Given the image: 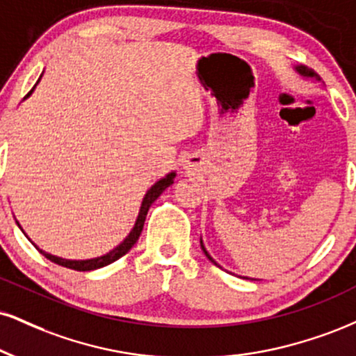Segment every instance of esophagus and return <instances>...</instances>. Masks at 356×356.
Masks as SVG:
<instances>
[{"instance_id":"obj_1","label":"esophagus","mask_w":356,"mask_h":356,"mask_svg":"<svg viewBox=\"0 0 356 356\" xmlns=\"http://www.w3.org/2000/svg\"><path fill=\"white\" fill-rule=\"evenodd\" d=\"M195 164H194V159H187V161H184V167H186V169H192V167H194Z\"/></svg>"}]
</instances>
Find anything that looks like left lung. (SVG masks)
<instances>
[{"label":"left lung","instance_id":"8db88e82","mask_svg":"<svg viewBox=\"0 0 356 356\" xmlns=\"http://www.w3.org/2000/svg\"><path fill=\"white\" fill-rule=\"evenodd\" d=\"M293 70H295V72H297V74H298V76H302V78H305V79H312V81H318V83H320V81H322V79H320V76H318V74H316V72H315L314 70H310V67L303 66V64H298V66H293ZM200 247H202L204 254H205V255H207V259H209V260H211V262H213V264H216V265H219V264H217V262H216V260H213V259H212V257H211V254H209V252H207V248H205V245H204V242H202V238H200ZM219 267H220V265H219ZM243 278H247V277H243ZM252 280H255V278H252Z\"/></svg>","mask_w":356,"mask_h":356}]
</instances>
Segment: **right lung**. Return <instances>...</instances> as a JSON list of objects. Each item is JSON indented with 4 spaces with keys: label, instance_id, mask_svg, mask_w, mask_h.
Listing matches in <instances>:
<instances>
[{
    "label": "right lung",
    "instance_id": "right-lung-1",
    "mask_svg": "<svg viewBox=\"0 0 356 356\" xmlns=\"http://www.w3.org/2000/svg\"><path fill=\"white\" fill-rule=\"evenodd\" d=\"M41 78H42V74L40 76V79H41ZM40 79H38V83H40ZM38 83H36V84H38ZM36 84H34V88H36ZM34 88L31 89V91L28 92V96H26V97L31 96L33 91H34ZM26 97H24V99H26ZM174 179H175V170H172V172H169V174L165 175V177L159 179V181H157L156 184H154V186L151 187V189H149L147 192H145V195H144V199H143V204H140L139 213H137L136 224H134V227H132V230L129 232V235H127V237L124 238V241H122L121 243H119L118 247H114L113 250H109L108 254H104V255H101V257H94V259H86V260H70V259H63V257H58V255H51V254H48V252H44V250H42V248L38 247L36 243H34V242L31 241V238H29L28 235L24 234V230L21 229V225L18 224V222H16V224H18L19 229L23 230V234L26 235L28 241L31 242L33 245L36 247L38 250H40L41 254L46 257V259L51 260V262H54V264H58V265H63V267H66V268H72V270H78V272L96 270V268L106 267V265H109V264L115 262V260L121 259L122 255H126L127 252H129L131 248L134 247V243L137 242V238H139L140 232H143V227H144V222H145V216H147V212H149V207H151L154 200H156L157 197H159V195L162 194V192H164V191L167 189V187L172 186V184H174Z\"/></svg>",
    "mask_w": 356,
    "mask_h": 356
}]
</instances>
